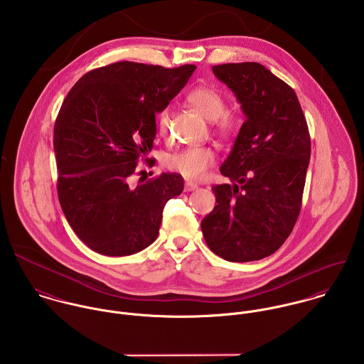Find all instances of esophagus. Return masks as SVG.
I'll use <instances>...</instances> for the list:
<instances>
[{"label": "esophagus", "mask_w": 364, "mask_h": 364, "mask_svg": "<svg viewBox=\"0 0 364 364\" xmlns=\"http://www.w3.org/2000/svg\"><path fill=\"white\" fill-rule=\"evenodd\" d=\"M199 188V185L198 183H195V182H191V181H186V183H185V189L188 191V192H192V191H196Z\"/></svg>", "instance_id": "esophagus-1"}]
</instances>
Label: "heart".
I'll use <instances>...</instances> for the list:
<instances>
[{"label":"heart","mask_w":364,"mask_h":364,"mask_svg":"<svg viewBox=\"0 0 364 364\" xmlns=\"http://www.w3.org/2000/svg\"><path fill=\"white\" fill-rule=\"evenodd\" d=\"M188 103L205 119L213 122L215 132L222 139H229L236 131V120L226 112V100L220 92L209 86H199L186 96ZM156 127L161 135L169 131V112L164 109L156 116ZM216 155L210 146H188L168 158V168L188 179H200L215 165Z\"/></svg>","instance_id":"1"}]
</instances>
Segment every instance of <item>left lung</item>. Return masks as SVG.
Masks as SVG:
<instances>
[{
	"label": "left lung",
	"instance_id": "8db88e82",
	"mask_svg": "<svg viewBox=\"0 0 364 364\" xmlns=\"http://www.w3.org/2000/svg\"><path fill=\"white\" fill-rule=\"evenodd\" d=\"M242 105V122L202 220L209 248L232 262L261 259L291 235L301 212L311 158L308 124L292 87L257 62L213 66Z\"/></svg>",
	"mask_w": 364,
	"mask_h": 364
}]
</instances>
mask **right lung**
Instances as JSON below:
<instances>
[{"instance_id": "obj_1", "label": "right lung", "mask_w": 364, "mask_h": 364, "mask_svg": "<svg viewBox=\"0 0 364 364\" xmlns=\"http://www.w3.org/2000/svg\"><path fill=\"white\" fill-rule=\"evenodd\" d=\"M195 69L117 62L90 70L68 93L53 129L58 196L68 223L93 251L131 255L158 237L164 206L182 193L183 178L164 172L134 188L129 176L154 146L155 114Z\"/></svg>"}]
</instances>
